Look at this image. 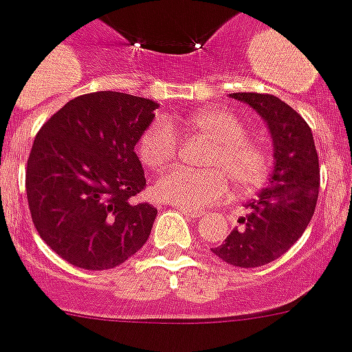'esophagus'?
Instances as JSON below:
<instances>
[{"label": "esophagus", "mask_w": 352, "mask_h": 352, "mask_svg": "<svg viewBox=\"0 0 352 352\" xmlns=\"http://www.w3.org/2000/svg\"><path fill=\"white\" fill-rule=\"evenodd\" d=\"M179 210H181L184 215H190L191 219H197V217L204 215V211L195 210V208H184V206H179Z\"/></svg>", "instance_id": "esophagus-1"}]
</instances>
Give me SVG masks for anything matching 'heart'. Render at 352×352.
<instances>
[{
	"mask_svg": "<svg viewBox=\"0 0 352 352\" xmlns=\"http://www.w3.org/2000/svg\"><path fill=\"white\" fill-rule=\"evenodd\" d=\"M186 130L211 141L206 153L208 170L175 168L155 184V195L170 204L204 208L228 195L230 181L236 190H256L267 179L271 166L270 150L256 137L245 135L244 122L228 110L208 108L186 116ZM179 151V137L168 121L151 122L142 133L139 153L142 162L153 170L168 166Z\"/></svg>",
	"mask_w": 352,
	"mask_h": 352,
	"instance_id": "b5f03b06",
	"label": "heart"
}]
</instances>
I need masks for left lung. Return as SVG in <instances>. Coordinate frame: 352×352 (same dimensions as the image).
<instances>
[{
	"label": "left lung",
	"instance_id": "left-lung-1",
	"mask_svg": "<svg viewBox=\"0 0 352 352\" xmlns=\"http://www.w3.org/2000/svg\"><path fill=\"white\" fill-rule=\"evenodd\" d=\"M233 99L250 104L270 128L275 168L248 215L211 251L236 267H258L282 256L313 219L320 188V166L309 124L298 111L270 94L239 92Z\"/></svg>",
	"mask_w": 352,
	"mask_h": 352
}]
</instances>
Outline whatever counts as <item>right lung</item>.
I'll return each mask as SVG.
<instances>
[{
    "label": "right lung",
    "instance_id": "obj_1",
    "mask_svg": "<svg viewBox=\"0 0 352 352\" xmlns=\"http://www.w3.org/2000/svg\"><path fill=\"white\" fill-rule=\"evenodd\" d=\"M155 101L121 92L79 96L37 131L27 161V199L37 233L68 264L111 270L150 236L157 210L133 151Z\"/></svg>",
    "mask_w": 352,
    "mask_h": 352
}]
</instances>
